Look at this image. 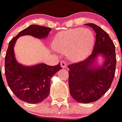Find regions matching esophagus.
<instances>
[{
    "mask_svg": "<svg viewBox=\"0 0 122 122\" xmlns=\"http://www.w3.org/2000/svg\"><path fill=\"white\" fill-rule=\"evenodd\" d=\"M67 65H68L67 63L66 62H65V61H62L61 62V66L62 68H66V67H67Z\"/></svg>",
    "mask_w": 122,
    "mask_h": 122,
    "instance_id": "esophagus-1",
    "label": "esophagus"
}]
</instances>
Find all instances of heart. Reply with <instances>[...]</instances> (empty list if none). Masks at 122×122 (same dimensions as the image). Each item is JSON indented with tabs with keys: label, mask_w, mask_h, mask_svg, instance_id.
<instances>
[{
	"label": "heart",
	"mask_w": 122,
	"mask_h": 122,
	"mask_svg": "<svg viewBox=\"0 0 122 122\" xmlns=\"http://www.w3.org/2000/svg\"><path fill=\"white\" fill-rule=\"evenodd\" d=\"M95 36L88 28L69 29L58 34L53 41L54 47L66 54L71 61L78 62L86 59L93 50Z\"/></svg>",
	"instance_id": "b5f03b06"
}]
</instances>
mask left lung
<instances>
[{
  "instance_id": "8db88e82",
  "label": "left lung",
  "mask_w": 122,
  "mask_h": 122,
  "mask_svg": "<svg viewBox=\"0 0 122 122\" xmlns=\"http://www.w3.org/2000/svg\"><path fill=\"white\" fill-rule=\"evenodd\" d=\"M95 32L96 42L93 53L84 61L70 64L69 88L72 97L81 103L94 102L103 96L111 86L115 74V46L109 35L94 23H86ZM103 61L97 64L98 57Z\"/></svg>"
}]
</instances>
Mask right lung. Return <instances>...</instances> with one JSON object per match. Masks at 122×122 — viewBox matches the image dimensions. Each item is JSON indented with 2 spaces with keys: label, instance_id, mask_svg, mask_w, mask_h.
<instances>
[{
  "label": "right lung",
  "instance_id": "1",
  "mask_svg": "<svg viewBox=\"0 0 122 122\" xmlns=\"http://www.w3.org/2000/svg\"><path fill=\"white\" fill-rule=\"evenodd\" d=\"M51 28L32 25L20 31L9 43L5 56V76L9 87L15 95L20 100L31 104L44 101L49 95L51 78L61 70L60 64L50 66L39 63L31 66H25L17 61L14 46L20 36L30 35L38 39H45Z\"/></svg>",
  "mask_w": 122,
  "mask_h": 122
}]
</instances>
